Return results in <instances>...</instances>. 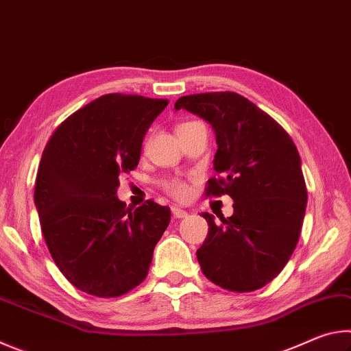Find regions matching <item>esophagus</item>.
<instances>
[{"instance_id": "esophagus-1", "label": "esophagus", "mask_w": 351, "mask_h": 351, "mask_svg": "<svg viewBox=\"0 0 351 351\" xmlns=\"http://www.w3.org/2000/svg\"><path fill=\"white\" fill-rule=\"evenodd\" d=\"M171 212H173V217H176V218H186V217H189V212L180 209V207H171Z\"/></svg>"}]
</instances>
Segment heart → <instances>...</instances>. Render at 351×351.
<instances>
[{"mask_svg":"<svg viewBox=\"0 0 351 351\" xmlns=\"http://www.w3.org/2000/svg\"><path fill=\"white\" fill-rule=\"evenodd\" d=\"M171 192H173L178 198H184L187 195V187L182 186V184H173V186H171Z\"/></svg>","mask_w":351,"mask_h":351,"instance_id":"obj_1","label":"heart"}]
</instances>
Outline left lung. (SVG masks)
<instances>
[{
    "label": "left lung",
    "mask_w": 351,
    "mask_h": 351,
    "mask_svg": "<svg viewBox=\"0 0 351 351\" xmlns=\"http://www.w3.org/2000/svg\"><path fill=\"white\" fill-rule=\"evenodd\" d=\"M210 123L218 150L217 178L206 195L228 193L234 213H203L209 234L197 251L201 271L218 287L255 291L280 274L299 241L306 186L299 152L289 134L251 100L237 93H204L176 100Z\"/></svg>",
    "instance_id": "left-lung-1"
}]
</instances>
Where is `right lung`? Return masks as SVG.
Here are the masks:
<instances>
[{
  "label": "right lung",
  "instance_id": "add662e5",
  "mask_svg": "<svg viewBox=\"0 0 351 351\" xmlns=\"http://www.w3.org/2000/svg\"><path fill=\"white\" fill-rule=\"evenodd\" d=\"M169 100L106 94L68 117L46 144L34 201L58 269L75 288L117 297L144 282L170 223L154 201L127 209L121 176L139 164L147 130Z\"/></svg>",
  "mask_w": 351,
  "mask_h": 351
}]
</instances>
